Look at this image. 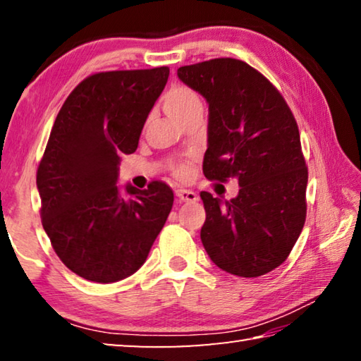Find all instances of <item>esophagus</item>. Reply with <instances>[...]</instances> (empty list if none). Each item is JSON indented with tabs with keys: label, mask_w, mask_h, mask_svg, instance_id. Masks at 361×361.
Segmentation results:
<instances>
[{
	"label": "esophagus",
	"mask_w": 361,
	"mask_h": 361,
	"mask_svg": "<svg viewBox=\"0 0 361 361\" xmlns=\"http://www.w3.org/2000/svg\"><path fill=\"white\" fill-rule=\"evenodd\" d=\"M175 194L180 202H195V200H197V194L194 191H189V189H176Z\"/></svg>",
	"instance_id": "34e87169"
}]
</instances>
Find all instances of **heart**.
Listing matches in <instances>:
<instances>
[{
	"label": "heart",
	"instance_id": "obj_1",
	"mask_svg": "<svg viewBox=\"0 0 361 361\" xmlns=\"http://www.w3.org/2000/svg\"><path fill=\"white\" fill-rule=\"evenodd\" d=\"M166 113L180 124L181 121L191 118L194 114H202L204 103L200 95L195 90L186 87V85H176L170 89L162 100ZM191 170L188 166H180L175 169V175L178 178H188Z\"/></svg>",
	"mask_w": 361,
	"mask_h": 361
}]
</instances>
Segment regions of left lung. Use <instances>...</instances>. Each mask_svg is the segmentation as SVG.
I'll return each instance as SVG.
<instances>
[{
	"mask_svg": "<svg viewBox=\"0 0 361 361\" xmlns=\"http://www.w3.org/2000/svg\"><path fill=\"white\" fill-rule=\"evenodd\" d=\"M176 75L209 103L204 175L240 186L231 200L200 192L205 252L232 276H264L288 258L305 221L307 167L296 121L279 90L240 60L213 59Z\"/></svg>",
	"mask_w": 361,
	"mask_h": 361,
	"instance_id": "obj_1",
	"label": "left lung"
}]
</instances>
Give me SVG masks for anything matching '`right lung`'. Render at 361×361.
Wrapping results in <instances>:
<instances>
[{"label":"right lung","mask_w":361,"mask_h":361,"mask_svg":"<svg viewBox=\"0 0 361 361\" xmlns=\"http://www.w3.org/2000/svg\"><path fill=\"white\" fill-rule=\"evenodd\" d=\"M170 70L97 73L60 108L36 175L42 228L79 277L113 283L135 274L173 205L166 183L118 185Z\"/></svg>","instance_id":"1"}]
</instances>
